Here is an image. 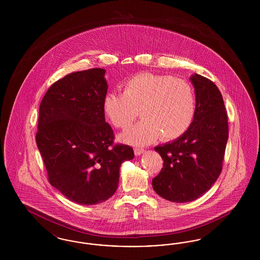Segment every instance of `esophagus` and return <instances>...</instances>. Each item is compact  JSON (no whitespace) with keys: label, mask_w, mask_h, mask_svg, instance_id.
I'll return each instance as SVG.
<instances>
[{"label":"esophagus","mask_w":260,"mask_h":260,"mask_svg":"<svg viewBox=\"0 0 260 260\" xmlns=\"http://www.w3.org/2000/svg\"><path fill=\"white\" fill-rule=\"evenodd\" d=\"M135 153H136V155L137 156H139V155H141V154H143L144 153V149L143 148H135Z\"/></svg>","instance_id":"34e87169"}]
</instances>
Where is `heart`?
<instances>
[{
  "label": "heart",
  "mask_w": 260,
  "mask_h": 260,
  "mask_svg": "<svg viewBox=\"0 0 260 260\" xmlns=\"http://www.w3.org/2000/svg\"><path fill=\"white\" fill-rule=\"evenodd\" d=\"M123 93H109L103 111L111 124L126 128L141 110L143 120L123 135L125 142L147 145L161 136L173 140L184 135L195 115V94L181 79L167 75L139 73L124 82Z\"/></svg>",
  "instance_id": "obj_1"
}]
</instances>
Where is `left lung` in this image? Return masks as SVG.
<instances>
[{
	"label": "left lung",
	"mask_w": 260,
	"mask_h": 260,
	"mask_svg": "<svg viewBox=\"0 0 260 260\" xmlns=\"http://www.w3.org/2000/svg\"><path fill=\"white\" fill-rule=\"evenodd\" d=\"M194 119L184 135L158 145L164 167L152 180L155 192L174 203H188L209 191L222 170L228 119L222 95L209 79L193 74Z\"/></svg>",
	"instance_id": "left-lung-1"
}]
</instances>
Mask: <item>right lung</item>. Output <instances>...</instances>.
Wrapping results in <instances>:
<instances>
[{"label":"right lung","instance_id":"add662e5","mask_svg":"<svg viewBox=\"0 0 260 260\" xmlns=\"http://www.w3.org/2000/svg\"><path fill=\"white\" fill-rule=\"evenodd\" d=\"M106 70L74 72L55 82L39 110L38 149L49 181L79 205H98L116 192L122 162L133 160L128 145H113L103 100Z\"/></svg>","mask_w":260,"mask_h":260}]
</instances>
